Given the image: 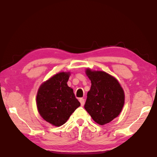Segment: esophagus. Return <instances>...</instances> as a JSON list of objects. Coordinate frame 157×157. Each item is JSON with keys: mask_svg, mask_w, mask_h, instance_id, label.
Instances as JSON below:
<instances>
[{"mask_svg": "<svg viewBox=\"0 0 157 157\" xmlns=\"http://www.w3.org/2000/svg\"><path fill=\"white\" fill-rule=\"evenodd\" d=\"M79 102H80L81 106H84V104L85 103V99L83 98H80L79 99Z\"/></svg>", "mask_w": 157, "mask_h": 157, "instance_id": "esophagus-1", "label": "esophagus"}]
</instances>
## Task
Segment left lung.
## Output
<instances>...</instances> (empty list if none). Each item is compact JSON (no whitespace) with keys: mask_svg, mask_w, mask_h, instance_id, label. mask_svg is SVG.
I'll return each mask as SVG.
<instances>
[{"mask_svg":"<svg viewBox=\"0 0 157 157\" xmlns=\"http://www.w3.org/2000/svg\"><path fill=\"white\" fill-rule=\"evenodd\" d=\"M91 81L84 108L96 123H109L121 113L124 104V92L118 81L104 71L87 69Z\"/></svg>","mask_w":157,"mask_h":157,"instance_id":"left-lung-1","label":"left lung"}]
</instances>
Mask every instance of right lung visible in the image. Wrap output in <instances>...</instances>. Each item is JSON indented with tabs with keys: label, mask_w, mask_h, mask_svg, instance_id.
<instances>
[{
	"label": "right lung",
	"mask_w": 157,
	"mask_h": 157,
	"mask_svg": "<svg viewBox=\"0 0 157 157\" xmlns=\"http://www.w3.org/2000/svg\"><path fill=\"white\" fill-rule=\"evenodd\" d=\"M69 78V73L56 74L41 85L37 94L40 115L55 126L66 123L71 114L80 106L73 90L68 86Z\"/></svg>",
	"instance_id": "right-lung-1"
}]
</instances>
